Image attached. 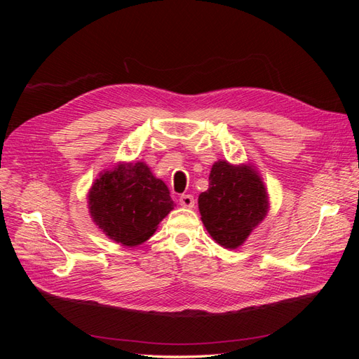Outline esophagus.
<instances>
[{"label": "esophagus", "mask_w": 359, "mask_h": 359, "mask_svg": "<svg viewBox=\"0 0 359 359\" xmlns=\"http://www.w3.org/2000/svg\"><path fill=\"white\" fill-rule=\"evenodd\" d=\"M180 205L181 206H186V208H193L194 206V198L191 194H182L180 198Z\"/></svg>", "instance_id": "1"}]
</instances>
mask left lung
<instances>
[{
	"instance_id": "left-lung-1",
	"label": "left lung",
	"mask_w": 359,
	"mask_h": 359,
	"mask_svg": "<svg viewBox=\"0 0 359 359\" xmlns=\"http://www.w3.org/2000/svg\"><path fill=\"white\" fill-rule=\"evenodd\" d=\"M199 211L214 240L226 248H236L266 215L264 182L247 166L217 161L210 173L208 190L199 194Z\"/></svg>"
}]
</instances>
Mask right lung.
<instances>
[{"mask_svg": "<svg viewBox=\"0 0 359 359\" xmlns=\"http://www.w3.org/2000/svg\"><path fill=\"white\" fill-rule=\"evenodd\" d=\"M88 198L95 224L124 245L142 244L153 236L157 224L175 205L166 184L140 161L102 173Z\"/></svg>", "mask_w": 359, "mask_h": 359, "instance_id": "1", "label": "right lung"}]
</instances>
